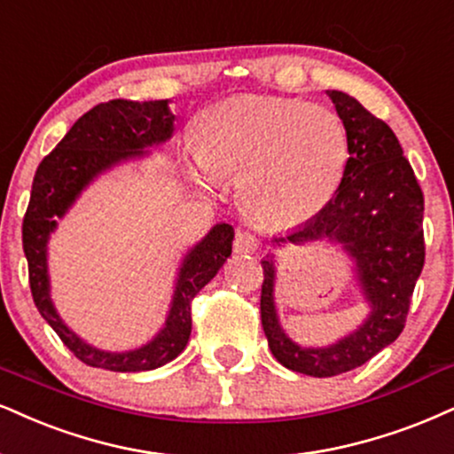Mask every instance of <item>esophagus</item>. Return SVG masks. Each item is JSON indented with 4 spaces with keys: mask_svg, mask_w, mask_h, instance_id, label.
Here are the masks:
<instances>
[{
    "mask_svg": "<svg viewBox=\"0 0 454 454\" xmlns=\"http://www.w3.org/2000/svg\"><path fill=\"white\" fill-rule=\"evenodd\" d=\"M233 248H236V253L253 254L261 248V239L250 231H238L236 233V242H233Z\"/></svg>",
    "mask_w": 454,
    "mask_h": 454,
    "instance_id": "esophagus-1",
    "label": "esophagus"
}]
</instances>
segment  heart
I'll use <instances>...</instances> for the list:
<instances>
[{
  "mask_svg": "<svg viewBox=\"0 0 454 454\" xmlns=\"http://www.w3.org/2000/svg\"><path fill=\"white\" fill-rule=\"evenodd\" d=\"M192 175L208 187L239 178L248 212L271 225L311 221L337 193L349 158L345 121L301 98L236 97L198 120Z\"/></svg>",
  "mask_w": 454,
  "mask_h": 454,
  "instance_id": "b5f03b06",
  "label": "heart"
}]
</instances>
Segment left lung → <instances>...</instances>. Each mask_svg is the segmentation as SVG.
<instances>
[{"label":"left lung","mask_w":454,"mask_h":454,"mask_svg":"<svg viewBox=\"0 0 454 454\" xmlns=\"http://www.w3.org/2000/svg\"><path fill=\"white\" fill-rule=\"evenodd\" d=\"M328 97L349 134L343 178L320 215L271 242L282 246L328 239L343 246L356 262L371 316L356 333L330 347L296 345L278 320L273 259L261 261L265 276L261 322L271 354L290 371L320 379L354 371L400 337L425 262L423 192L394 130L349 94L328 90Z\"/></svg>","instance_id":"left-lung-1"}]
</instances>
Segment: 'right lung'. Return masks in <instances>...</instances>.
<instances>
[{"label": "right lung", "instance_id": "1", "mask_svg": "<svg viewBox=\"0 0 454 454\" xmlns=\"http://www.w3.org/2000/svg\"><path fill=\"white\" fill-rule=\"evenodd\" d=\"M172 132L175 115L168 109V100L134 103L115 98L100 103L71 126L52 153L42 160L33 176L31 200L22 218V250L29 262L33 301L73 356L88 366L114 372H143L175 360L192 334L193 296L216 276L231 254L233 227L227 223L212 227L208 236L184 256L166 326L147 345L124 354H111L83 343L54 309L50 299L46 246L50 233L56 229V218L65 216L83 187L100 172L121 160L141 158L145 149L168 141Z\"/></svg>", "mask_w": 454, "mask_h": 454}]
</instances>
